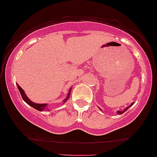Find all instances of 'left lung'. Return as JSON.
I'll list each match as a JSON object with an SVG mask.
<instances>
[{
	"label": "left lung",
	"mask_w": 157,
	"mask_h": 157,
	"mask_svg": "<svg viewBox=\"0 0 157 157\" xmlns=\"http://www.w3.org/2000/svg\"><path fill=\"white\" fill-rule=\"evenodd\" d=\"M132 105H133V103H132V104H130V106H127V108H125V109H124L123 110V111H117V114H119V115H121V114H123V113H124V112H126L127 111V109H129V108H130V106H132Z\"/></svg>",
	"instance_id": "obj_1"
}]
</instances>
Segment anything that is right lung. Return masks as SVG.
Instances as JSON below:
<instances>
[{
    "label": "right lung",
    "instance_id": "1",
    "mask_svg": "<svg viewBox=\"0 0 157 157\" xmlns=\"http://www.w3.org/2000/svg\"><path fill=\"white\" fill-rule=\"evenodd\" d=\"M17 86H18V90H19V92L21 93V95L22 98H23L24 101H25L27 104H29L30 106L33 107L34 109L39 110V111H41V112L44 111V110H49L47 104H36V103L31 101L27 97V95H26V94L25 93V91L22 89V88H21L19 86H18V84H17ZM70 92H71V89H70L69 92H68V96H67V98H65L64 101H63V102H64V103L66 102V101H68V98H70L69 97Z\"/></svg>",
    "mask_w": 157,
    "mask_h": 157
}]
</instances>
